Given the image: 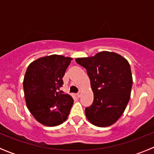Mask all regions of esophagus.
I'll use <instances>...</instances> for the list:
<instances>
[{
  "label": "esophagus",
  "mask_w": 154,
  "mask_h": 154,
  "mask_svg": "<svg viewBox=\"0 0 154 154\" xmlns=\"http://www.w3.org/2000/svg\"><path fill=\"white\" fill-rule=\"evenodd\" d=\"M76 96H77V97H79V98L80 97V96H81V90L79 92V93H76Z\"/></svg>",
  "instance_id": "obj_1"
}]
</instances>
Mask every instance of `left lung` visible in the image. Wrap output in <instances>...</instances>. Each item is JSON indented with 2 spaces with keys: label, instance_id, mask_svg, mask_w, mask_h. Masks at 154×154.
Wrapping results in <instances>:
<instances>
[{
  "label": "left lung",
  "instance_id": "8db88e82",
  "mask_svg": "<svg viewBox=\"0 0 154 154\" xmlns=\"http://www.w3.org/2000/svg\"><path fill=\"white\" fill-rule=\"evenodd\" d=\"M75 61L87 69L94 97L85 115L98 127L110 126L120 118L127 107L133 85L131 66L122 55L103 51Z\"/></svg>",
  "mask_w": 154,
  "mask_h": 154
}]
</instances>
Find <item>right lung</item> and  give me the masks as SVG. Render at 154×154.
<instances>
[{"label": "right lung", "mask_w": 154, "mask_h": 154, "mask_svg": "<svg viewBox=\"0 0 154 154\" xmlns=\"http://www.w3.org/2000/svg\"><path fill=\"white\" fill-rule=\"evenodd\" d=\"M72 58L59 55L42 57L32 62L23 79V90L28 110L46 126H57L67 119L73 99L58 91Z\"/></svg>", "instance_id": "add662e5"}]
</instances>
